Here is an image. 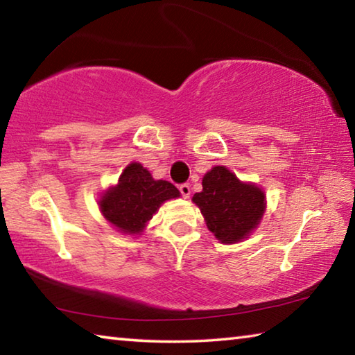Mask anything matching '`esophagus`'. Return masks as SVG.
<instances>
[{"label": "esophagus", "mask_w": 355, "mask_h": 355, "mask_svg": "<svg viewBox=\"0 0 355 355\" xmlns=\"http://www.w3.org/2000/svg\"><path fill=\"white\" fill-rule=\"evenodd\" d=\"M178 189H180V192H182V196L184 197V199H188L189 194H191V186H189V183H183V184H180V186H178Z\"/></svg>", "instance_id": "1"}]
</instances>
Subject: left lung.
<instances>
[{
	"label": "left lung",
	"instance_id": "obj_1",
	"mask_svg": "<svg viewBox=\"0 0 355 355\" xmlns=\"http://www.w3.org/2000/svg\"><path fill=\"white\" fill-rule=\"evenodd\" d=\"M202 192L192 202L200 208L208 230L220 243L233 244L248 238L260 224L266 197L254 183H243L224 166H216L202 180Z\"/></svg>",
	"mask_w": 355,
	"mask_h": 355
}]
</instances>
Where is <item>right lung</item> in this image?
Masks as SVG:
<instances>
[{
  "instance_id": "1",
  "label": "right lung",
  "mask_w": 355,
  "mask_h": 355,
  "mask_svg": "<svg viewBox=\"0 0 355 355\" xmlns=\"http://www.w3.org/2000/svg\"><path fill=\"white\" fill-rule=\"evenodd\" d=\"M180 191L166 180H155L146 167L131 163L119 183L107 189L98 202L101 214L107 222L127 235H141L166 200L177 199Z\"/></svg>"
}]
</instances>
